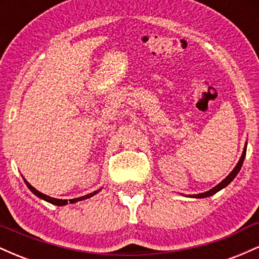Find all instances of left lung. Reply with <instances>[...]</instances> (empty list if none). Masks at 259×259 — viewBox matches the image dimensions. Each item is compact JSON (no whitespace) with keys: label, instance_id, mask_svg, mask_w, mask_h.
<instances>
[{"label":"left lung","instance_id":"8db88e82","mask_svg":"<svg viewBox=\"0 0 259 259\" xmlns=\"http://www.w3.org/2000/svg\"><path fill=\"white\" fill-rule=\"evenodd\" d=\"M246 150H247V142L245 144V147H243V151H242V154L241 157H240L239 162H237V164L235 165V168L231 170V173L228 175L227 178H225L224 180H222L221 183L218 184V185H215L214 187H212L210 190H208L206 192H202V194H196V195H186L187 197H192V198H204V197H209V196L217 194L218 191H221V190L224 189V187H227L229 184L231 183L235 179V177H236L237 174H239L240 169H241L242 164H243V160H245V157H246ZM183 195V194H181Z\"/></svg>","mask_w":259,"mask_h":259}]
</instances>
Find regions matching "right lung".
<instances>
[{"instance_id": "1", "label": "right lung", "mask_w": 259, "mask_h": 259, "mask_svg": "<svg viewBox=\"0 0 259 259\" xmlns=\"http://www.w3.org/2000/svg\"><path fill=\"white\" fill-rule=\"evenodd\" d=\"M23 179H24V178H23ZM24 183L26 184V186H28V189L30 190V191L32 192V194H34L35 196H37L38 198H41V200H44V201H46V202H49V203H52V204H55V206H65V204H68V202H69V203H75V202H79V201H82V200H86V198H90V197H92V196H95L96 194H99V192L101 191V190H102V187H101V189H99V190H96V191H94V192H91V194H88V195H85V196H81V197H78V198H72V200H59V198H53V197H50V196H47V195H45V194H42V192H40V191H37L36 189H35L34 186H31L30 184L28 183V181H26L25 179H24Z\"/></svg>"}]
</instances>
